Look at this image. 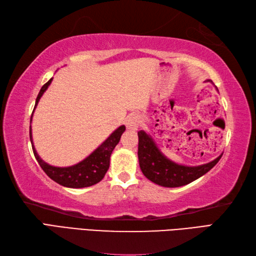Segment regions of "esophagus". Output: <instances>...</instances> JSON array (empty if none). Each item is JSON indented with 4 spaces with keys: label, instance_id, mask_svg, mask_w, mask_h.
Here are the masks:
<instances>
[{
    "label": "esophagus",
    "instance_id": "esophagus-1",
    "mask_svg": "<svg viewBox=\"0 0 256 256\" xmlns=\"http://www.w3.org/2000/svg\"><path fill=\"white\" fill-rule=\"evenodd\" d=\"M140 123V116H136V114H132V116H130L128 118H126V128L128 130H138V125Z\"/></svg>",
    "mask_w": 256,
    "mask_h": 256
}]
</instances>
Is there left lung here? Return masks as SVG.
<instances>
[{
    "mask_svg": "<svg viewBox=\"0 0 256 256\" xmlns=\"http://www.w3.org/2000/svg\"><path fill=\"white\" fill-rule=\"evenodd\" d=\"M210 82L212 84V81ZM216 89L218 91L216 86ZM138 135V156L140 170L150 182L162 187L175 188L192 182L214 168L222 156L221 154L216 160L199 166L177 164L162 153L154 138L148 133L142 130Z\"/></svg>",
    "mask_w": 256,
    "mask_h": 256,
    "instance_id": "obj_1",
    "label": "left lung"
}]
</instances>
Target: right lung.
I'll return each instance as SVG.
<instances>
[{"instance_id":"1","label":"right lung","mask_w":256,"mask_h":256,"mask_svg":"<svg viewBox=\"0 0 256 256\" xmlns=\"http://www.w3.org/2000/svg\"><path fill=\"white\" fill-rule=\"evenodd\" d=\"M52 81V78L47 81V82L42 86V89L36 98L35 108L32 110V116H30V124L32 120V114L35 112V108L40 102V98L45 94V91L48 89V86H50ZM125 131L124 125L118 126L116 131H113L108 138L101 143V145L92 152L90 155L86 157L84 160L77 162V164L67 166V167H57L50 165L48 162H44L40 156L37 154V150L32 143V125L30 126V138L32 143V152H34L35 158L38 162V164L40 165L42 170H44L47 176L52 178L54 182L62 184L64 187L68 188H84L90 187L94 184L101 182L103 177H104L106 172L108 170L110 166V157L114 148L118 145L121 138V135Z\"/></svg>"}]
</instances>
